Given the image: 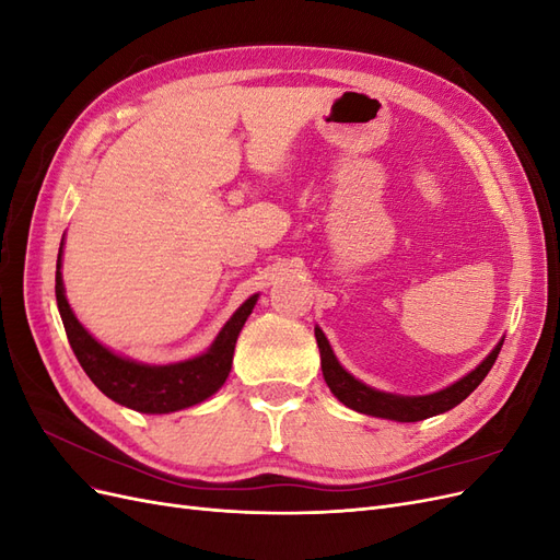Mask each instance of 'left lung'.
I'll return each mask as SVG.
<instances>
[{
    "label": "left lung",
    "mask_w": 560,
    "mask_h": 560,
    "mask_svg": "<svg viewBox=\"0 0 560 560\" xmlns=\"http://www.w3.org/2000/svg\"><path fill=\"white\" fill-rule=\"evenodd\" d=\"M315 338H317V348H319V360H322V376H325L329 389L338 401H343L348 409L366 413L374 418H387V420H397V422H418L425 420L439 413L451 411L453 406L467 399L474 389L479 387V383L488 376V371L493 369L502 341L490 350L488 358L469 371L467 376L460 381H455L453 385L439 389V393L432 395H422V397H401L393 393H381V389H374L350 376L348 371L338 364L336 354L327 341V336L322 334L319 327H315Z\"/></svg>",
    "instance_id": "8db88e82"
}]
</instances>
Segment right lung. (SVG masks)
<instances>
[{
    "label": "right lung",
    "instance_id": "add662e5",
    "mask_svg": "<svg viewBox=\"0 0 560 560\" xmlns=\"http://www.w3.org/2000/svg\"><path fill=\"white\" fill-rule=\"evenodd\" d=\"M60 266L62 243L56 266L58 311L79 364L97 385L100 393L107 395L116 404L128 406V409L140 413H173L206 401L226 383L233 364L235 341H238V334L252 308L257 306L259 294L249 296L243 306L233 313V317L222 327V331L217 334L212 346L202 354H198V358L156 366L121 358V354H116L100 341H95L86 331V327L77 319L70 303H67Z\"/></svg>",
    "mask_w": 560,
    "mask_h": 560
}]
</instances>
